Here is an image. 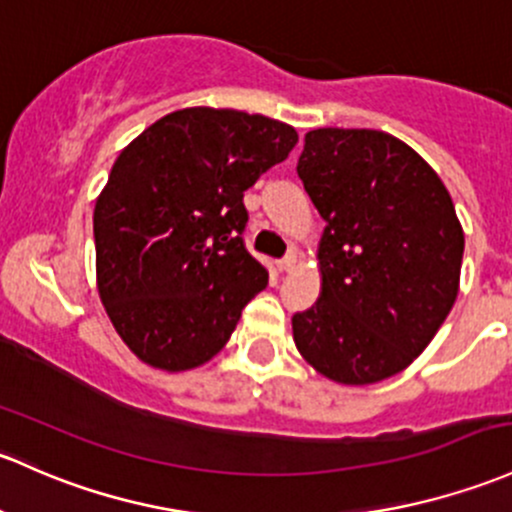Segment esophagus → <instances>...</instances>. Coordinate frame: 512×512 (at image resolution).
Returning <instances> with one entry per match:
<instances>
[{
	"mask_svg": "<svg viewBox=\"0 0 512 512\" xmlns=\"http://www.w3.org/2000/svg\"><path fill=\"white\" fill-rule=\"evenodd\" d=\"M277 267H279V272H292L294 267H297V255H294V252H289L287 257H282V260L277 262Z\"/></svg>",
	"mask_w": 512,
	"mask_h": 512,
	"instance_id": "esophagus-1",
	"label": "esophagus"
}]
</instances>
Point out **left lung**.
<instances>
[{"instance_id": "8db88e82", "label": "left lung", "mask_w": 512, "mask_h": 512, "mask_svg": "<svg viewBox=\"0 0 512 512\" xmlns=\"http://www.w3.org/2000/svg\"><path fill=\"white\" fill-rule=\"evenodd\" d=\"M297 174L326 220L321 297L294 314L309 365L370 385L417 358L459 294L464 230L437 171L378 129H311Z\"/></svg>"}]
</instances>
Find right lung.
Returning a JSON list of instances; mask_svg holds the SVG:
<instances>
[{
	"label": "right lung",
	"mask_w": 512,
	"mask_h": 512,
	"mask_svg": "<svg viewBox=\"0 0 512 512\" xmlns=\"http://www.w3.org/2000/svg\"><path fill=\"white\" fill-rule=\"evenodd\" d=\"M297 139L265 115L186 107L122 149L95 203V262L102 306L139 360L179 373L228 343L267 287L242 240V196Z\"/></svg>",
	"instance_id": "right-lung-1"
}]
</instances>
